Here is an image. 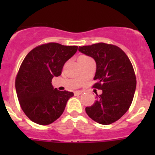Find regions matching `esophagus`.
I'll return each mask as SVG.
<instances>
[{
	"label": "esophagus",
	"instance_id": "1",
	"mask_svg": "<svg viewBox=\"0 0 155 155\" xmlns=\"http://www.w3.org/2000/svg\"><path fill=\"white\" fill-rule=\"evenodd\" d=\"M82 93H83V91H81V90H76V91L74 92V95H79Z\"/></svg>",
	"mask_w": 155,
	"mask_h": 155
}]
</instances>
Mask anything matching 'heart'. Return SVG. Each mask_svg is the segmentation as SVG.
<instances>
[{
	"instance_id": "heart-1",
	"label": "heart",
	"mask_w": 155,
	"mask_h": 155,
	"mask_svg": "<svg viewBox=\"0 0 155 155\" xmlns=\"http://www.w3.org/2000/svg\"><path fill=\"white\" fill-rule=\"evenodd\" d=\"M87 58V56H84V55H81V56L79 57V59H81V58Z\"/></svg>"
}]
</instances>
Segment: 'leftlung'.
<instances>
[{"label":"left lung","instance_id":"8db88e82","mask_svg":"<svg viewBox=\"0 0 155 155\" xmlns=\"http://www.w3.org/2000/svg\"><path fill=\"white\" fill-rule=\"evenodd\" d=\"M79 51L92 57L96 63L93 87L101 95L85 111L92 120L101 124L116 122L127 112L134 97L136 77L128 57L117 46L106 43L79 47Z\"/></svg>","mask_w":155,"mask_h":155}]
</instances>
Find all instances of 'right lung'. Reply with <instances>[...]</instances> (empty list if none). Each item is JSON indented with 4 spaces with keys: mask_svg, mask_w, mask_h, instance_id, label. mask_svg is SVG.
Returning <instances> with one entry per match:
<instances>
[{
    "mask_svg": "<svg viewBox=\"0 0 155 155\" xmlns=\"http://www.w3.org/2000/svg\"><path fill=\"white\" fill-rule=\"evenodd\" d=\"M77 46L48 43L26 55L15 79L22 111L35 123L47 125L61 116L73 92L53 88L51 79L61 75L64 64L77 51Z\"/></svg>",
    "mask_w": 155,
    "mask_h": 155,
    "instance_id": "obj_1",
    "label": "right lung"
}]
</instances>
